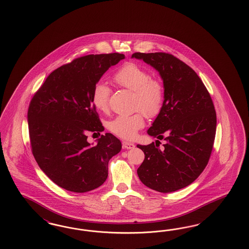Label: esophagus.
Wrapping results in <instances>:
<instances>
[{
  "instance_id": "esophagus-1",
  "label": "esophagus",
  "mask_w": 249,
  "mask_h": 249,
  "mask_svg": "<svg viewBox=\"0 0 249 249\" xmlns=\"http://www.w3.org/2000/svg\"><path fill=\"white\" fill-rule=\"evenodd\" d=\"M135 147V145L133 143H131V142H122V148L123 149H128V150H130V149H133Z\"/></svg>"
}]
</instances>
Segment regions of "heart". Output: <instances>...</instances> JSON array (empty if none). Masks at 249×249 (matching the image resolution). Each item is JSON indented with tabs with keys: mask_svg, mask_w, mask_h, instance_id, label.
Returning a JSON list of instances; mask_svg holds the SVG:
<instances>
[{
	"mask_svg": "<svg viewBox=\"0 0 249 249\" xmlns=\"http://www.w3.org/2000/svg\"><path fill=\"white\" fill-rule=\"evenodd\" d=\"M113 81L119 88L134 93V110L142 111L148 118H155L160 113L165 97L164 87L160 80L152 78L147 69L135 63H127L114 74ZM109 95L110 89L106 82L95 85L92 102L98 110L106 112L108 109ZM141 113L116 117L108 123V129L122 139H133L138 130L143 128L144 117Z\"/></svg>",
	"mask_w": 249,
	"mask_h": 249,
	"instance_id": "heart-1",
	"label": "heart"
}]
</instances>
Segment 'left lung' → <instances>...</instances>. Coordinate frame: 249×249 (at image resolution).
<instances>
[{
    "label": "left lung",
    "mask_w": 249,
    "mask_h": 249,
    "mask_svg": "<svg viewBox=\"0 0 249 249\" xmlns=\"http://www.w3.org/2000/svg\"><path fill=\"white\" fill-rule=\"evenodd\" d=\"M132 57L158 70L165 94L162 109L148 129L165 144L137 145L145 154L137 173L149 188L175 192L196 181L209 161L216 131L214 106L196 71L173 54L134 53Z\"/></svg>",
    "instance_id": "obj_1"
}]
</instances>
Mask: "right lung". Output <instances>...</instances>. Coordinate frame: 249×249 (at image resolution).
Wrapping results in <instances>:
<instances>
[{"label": "right lung", "mask_w": 249, "mask_h": 249, "mask_svg": "<svg viewBox=\"0 0 249 249\" xmlns=\"http://www.w3.org/2000/svg\"><path fill=\"white\" fill-rule=\"evenodd\" d=\"M123 53L88 54L56 68L31 99L27 118L31 150L49 179L70 192L98 188L107 178V165L121 150L111 133L92 146L87 134L104 127L92 102L95 85Z\"/></svg>", "instance_id": "obj_1"}]
</instances>
